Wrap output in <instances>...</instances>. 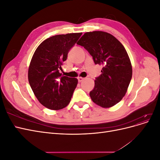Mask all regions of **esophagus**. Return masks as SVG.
<instances>
[{"label": "esophagus", "mask_w": 160, "mask_h": 160, "mask_svg": "<svg viewBox=\"0 0 160 160\" xmlns=\"http://www.w3.org/2000/svg\"><path fill=\"white\" fill-rule=\"evenodd\" d=\"M77 79H78L79 82H81V81H83L84 80V79H85V78H83V77H79L78 78H77Z\"/></svg>", "instance_id": "34e87169"}]
</instances>
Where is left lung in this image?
I'll return each instance as SVG.
<instances>
[{"label":"left lung","mask_w":160,"mask_h":160,"mask_svg":"<svg viewBox=\"0 0 160 160\" xmlns=\"http://www.w3.org/2000/svg\"><path fill=\"white\" fill-rule=\"evenodd\" d=\"M77 45L84 47L97 65H103L101 75L95 80L89 95L98 105L109 108L119 103L128 91L132 66L123 45L103 31L85 32Z\"/></svg>","instance_id":"left-lung-1"}]
</instances>
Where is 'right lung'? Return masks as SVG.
I'll return each mask as SVG.
<instances>
[{
  "label": "right lung",
  "mask_w": 160,
  "mask_h": 160,
  "mask_svg": "<svg viewBox=\"0 0 160 160\" xmlns=\"http://www.w3.org/2000/svg\"><path fill=\"white\" fill-rule=\"evenodd\" d=\"M82 32L58 35L47 38L37 48L28 71L31 88L45 108L59 110L70 103L78 80L62 75V62Z\"/></svg>",
  "instance_id": "right-lung-1"
}]
</instances>
